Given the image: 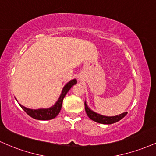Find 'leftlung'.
Segmentation results:
<instances>
[{"label":"left lung","instance_id":"1","mask_svg":"<svg viewBox=\"0 0 156 156\" xmlns=\"http://www.w3.org/2000/svg\"><path fill=\"white\" fill-rule=\"evenodd\" d=\"M84 105H85V111L86 112H87V116H88L92 120L96 122L101 123V124L110 125L113 124V123H115L122 119L123 117H125V116L127 115V114H128L127 112H125L119 114V115L114 116V117H105V116L101 115V114H97V113L92 112V110H90V109L88 108V106H87V103H84Z\"/></svg>","mask_w":156,"mask_h":156}]
</instances>
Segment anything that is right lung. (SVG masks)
<instances>
[{"mask_svg":"<svg viewBox=\"0 0 156 156\" xmlns=\"http://www.w3.org/2000/svg\"><path fill=\"white\" fill-rule=\"evenodd\" d=\"M77 83V80L76 79H73L67 83L64 87L63 90H62V94H61L58 101L55 103V104L53 107L47 109H37V110H33V109L27 108L26 107L22 106L20 105L21 108L25 111L28 115L35 119H39V120H49L55 118L60 112L61 108H62V102H63L64 96L68 92V91L70 89L71 87H73L74 84Z\"/></svg>","mask_w":156,"mask_h":156,"instance_id":"add662e5","label":"right lung"}]
</instances>
